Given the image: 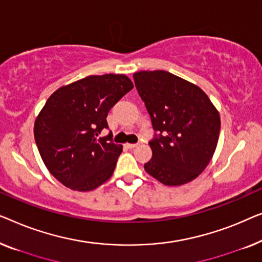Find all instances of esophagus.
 <instances>
[{"instance_id":"esophagus-1","label":"esophagus","mask_w":262,"mask_h":262,"mask_svg":"<svg viewBox=\"0 0 262 262\" xmlns=\"http://www.w3.org/2000/svg\"><path fill=\"white\" fill-rule=\"evenodd\" d=\"M138 146H139V143H126V147L129 149L135 148V147H138Z\"/></svg>"}]
</instances>
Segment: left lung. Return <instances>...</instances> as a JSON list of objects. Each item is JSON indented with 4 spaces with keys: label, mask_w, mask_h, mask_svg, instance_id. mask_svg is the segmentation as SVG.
Segmentation results:
<instances>
[{
    "label": "left lung",
    "mask_w": 262,
    "mask_h": 262,
    "mask_svg": "<svg viewBox=\"0 0 262 262\" xmlns=\"http://www.w3.org/2000/svg\"><path fill=\"white\" fill-rule=\"evenodd\" d=\"M140 97L158 132L145 169L167 186L196 179L219 142L220 114L201 88L163 70L135 72Z\"/></svg>",
    "instance_id": "8db88e82"
}]
</instances>
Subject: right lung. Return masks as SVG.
Returning a JSON list of instances; mask_svg holds the SVG:
<instances>
[{
  "label": "right lung",
  "mask_w": 262,
  "mask_h": 262,
  "mask_svg": "<svg viewBox=\"0 0 262 262\" xmlns=\"http://www.w3.org/2000/svg\"><path fill=\"white\" fill-rule=\"evenodd\" d=\"M134 88L124 75L88 76L50 96L34 123V139L51 174L69 189L86 192L113 176L122 146L108 128L109 110Z\"/></svg>",
  "instance_id": "1"
}]
</instances>
